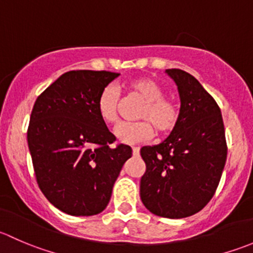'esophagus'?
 Returning <instances> with one entry per match:
<instances>
[{"mask_svg":"<svg viewBox=\"0 0 253 253\" xmlns=\"http://www.w3.org/2000/svg\"><path fill=\"white\" fill-rule=\"evenodd\" d=\"M132 153H133L134 157L139 155V148L138 147H133V148H132Z\"/></svg>","mask_w":253,"mask_h":253,"instance_id":"obj_1","label":"esophagus"}]
</instances>
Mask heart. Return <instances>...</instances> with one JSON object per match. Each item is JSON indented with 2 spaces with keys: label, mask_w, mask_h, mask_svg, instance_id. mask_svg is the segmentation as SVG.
Returning <instances> with one entry per match:
<instances>
[{
  "label": "heart",
  "mask_w": 253,
  "mask_h": 253,
  "mask_svg": "<svg viewBox=\"0 0 253 253\" xmlns=\"http://www.w3.org/2000/svg\"><path fill=\"white\" fill-rule=\"evenodd\" d=\"M129 93L141 98L144 104L138 114L139 122H126L115 128V136L121 143L134 144L154 136V129L162 136L171 133L180 120V105L172 98L164 96V89L149 77H139L127 84ZM121 95L116 86L108 85L96 100V110L101 121L115 125L119 121Z\"/></svg>",
  "instance_id": "1"
}]
</instances>
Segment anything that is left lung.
Wrapping results in <instances>:
<instances>
[{
    "instance_id": "left-lung-1",
    "label": "left lung",
    "mask_w": 253,
    "mask_h": 253,
    "mask_svg": "<svg viewBox=\"0 0 253 253\" xmlns=\"http://www.w3.org/2000/svg\"><path fill=\"white\" fill-rule=\"evenodd\" d=\"M165 72L177 85L180 120L167 139L142 147L145 172L141 200L150 213L163 218L193 215L215 193L226 162L225 129L213 96L190 73Z\"/></svg>"
}]
</instances>
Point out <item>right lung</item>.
<instances>
[{"instance_id":"obj_1","label":"right lung","mask_w":253,"mask_h":253,"mask_svg":"<svg viewBox=\"0 0 253 253\" xmlns=\"http://www.w3.org/2000/svg\"><path fill=\"white\" fill-rule=\"evenodd\" d=\"M120 73L70 71L39 96L30 115L28 145L40 190L63 213L95 215L110 201L112 187L131 147L110 148L116 137L101 121L96 100Z\"/></svg>"}]
</instances>
